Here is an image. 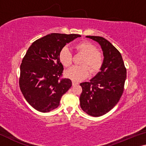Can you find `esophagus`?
<instances>
[{
	"mask_svg": "<svg viewBox=\"0 0 146 146\" xmlns=\"http://www.w3.org/2000/svg\"><path fill=\"white\" fill-rule=\"evenodd\" d=\"M78 84V82H75V81H73V86H75Z\"/></svg>",
	"mask_w": 146,
	"mask_h": 146,
	"instance_id": "34e87169",
	"label": "esophagus"
}]
</instances>
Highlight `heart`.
I'll return each instance as SVG.
<instances>
[{"mask_svg":"<svg viewBox=\"0 0 146 146\" xmlns=\"http://www.w3.org/2000/svg\"><path fill=\"white\" fill-rule=\"evenodd\" d=\"M75 50L84 55L82 59V66H74L66 70L65 75L74 81L83 80L90 75V70L93 73L100 70L103 64V56L97 48L91 42L83 41L75 45ZM59 60L65 67H69L73 62V55L68 47H64L59 53ZM86 65L88 66V68Z\"/></svg>","mask_w":146,"mask_h":146,"instance_id":"b5f03b06","label":"heart"}]
</instances>
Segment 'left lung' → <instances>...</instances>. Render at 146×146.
Wrapping results in <instances>:
<instances>
[{
	"label": "left lung",
	"mask_w": 146,
	"mask_h": 146,
	"mask_svg": "<svg viewBox=\"0 0 146 146\" xmlns=\"http://www.w3.org/2000/svg\"><path fill=\"white\" fill-rule=\"evenodd\" d=\"M100 44L104 60L99 71L90 82L80 84L82 92L80 107L92 117H100L115 107L122 96L126 78V69L120 53L106 38L86 36Z\"/></svg>",
	"instance_id": "8db88e82"
}]
</instances>
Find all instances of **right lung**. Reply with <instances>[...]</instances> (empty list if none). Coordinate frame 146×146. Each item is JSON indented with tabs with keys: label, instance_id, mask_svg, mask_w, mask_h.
I'll return each mask as SVG.
<instances>
[{
	"label": "right lung",
	"instance_id": "1",
	"mask_svg": "<svg viewBox=\"0 0 146 146\" xmlns=\"http://www.w3.org/2000/svg\"><path fill=\"white\" fill-rule=\"evenodd\" d=\"M80 35L51 33L32 43L21 65L19 86L29 104L40 112L47 113L60 105L61 97L72 82L62 78L63 66L59 53L66 44Z\"/></svg>",
	"mask_w": 146,
	"mask_h": 146
}]
</instances>
